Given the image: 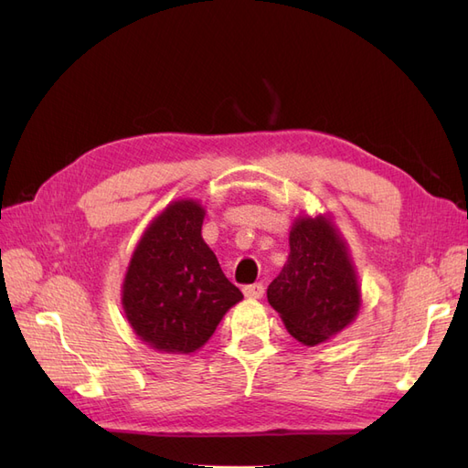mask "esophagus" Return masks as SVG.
I'll return each mask as SVG.
<instances>
[{
	"label": "esophagus",
	"instance_id": "1",
	"mask_svg": "<svg viewBox=\"0 0 468 468\" xmlns=\"http://www.w3.org/2000/svg\"><path fill=\"white\" fill-rule=\"evenodd\" d=\"M263 292H265V289L261 282H253V285L244 287V294L248 296V299H261Z\"/></svg>",
	"mask_w": 468,
	"mask_h": 468
}]
</instances>
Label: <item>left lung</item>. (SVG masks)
Returning a JSON list of instances; mask_svg holds the SVG:
<instances>
[{"label": "left lung", "mask_w": 468, "mask_h": 468, "mask_svg": "<svg viewBox=\"0 0 468 468\" xmlns=\"http://www.w3.org/2000/svg\"><path fill=\"white\" fill-rule=\"evenodd\" d=\"M289 246V260L269 285L267 301L289 334L313 347L356 320L361 306L359 281L330 218H296Z\"/></svg>", "instance_id": "left-lung-1"}]
</instances>
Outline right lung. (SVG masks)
Masks as SVG:
<instances>
[{
  "label": "right lung",
  "mask_w": 468,
  "mask_h": 468,
  "mask_svg": "<svg viewBox=\"0 0 468 468\" xmlns=\"http://www.w3.org/2000/svg\"><path fill=\"white\" fill-rule=\"evenodd\" d=\"M205 208L193 199L167 205L133 253L122 308L134 334L165 353H193L244 299L201 236Z\"/></svg>",
  "instance_id": "add662e5"
}]
</instances>
